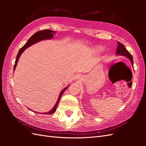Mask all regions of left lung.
<instances>
[{"instance_id":"8db88e82","label":"left lung","mask_w":146,"mask_h":146,"mask_svg":"<svg viewBox=\"0 0 146 146\" xmlns=\"http://www.w3.org/2000/svg\"><path fill=\"white\" fill-rule=\"evenodd\" d=\"M116 53L117 54H120L122 56H124L129 58L130 61H131L132 64H133V57L132 54L127 50L126 48H125L124 45L122 43L120 42H118V47L116 50Z\"/></svg>"}]
</instances>
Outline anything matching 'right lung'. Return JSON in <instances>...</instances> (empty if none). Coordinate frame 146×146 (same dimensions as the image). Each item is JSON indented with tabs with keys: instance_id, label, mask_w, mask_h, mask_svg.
I'll list each match as a JSON object with an SVG mask.
<instances>
[{
	"instance_id": "add662e5",
	"label": "right lung",
	"mask_w": 146,
	"mask_h": 146,
	"mask_svg": "<svg viewBox=\"0 0 146 146\" xmlns=\"http://www.w3.org/2000/svg\"><path fill=\"white\" fill-rule=\"evenodd\" d=\"M54 33H55V32L53 31H52V30L45 29V30L39 31L36 32V33L34 34V35L28 39V41H27V42L25 44H24V46H23V47H22V48L19 49V51L18 53H17V57H16V60H15V64H14V71L15 70V67H16L17 61H18V60H19V57L21 56V54L23 53V52L24 50H25V49H26V48H27L29 47V46H31L32 44H35V43L37 42H38V41H41V40H43V39H50V38H52V37H53V34H54ZM67 88H68V87L65 88L64 90H62V92H61V94H60V96H59V98H58V100H57V102H56V104H55L54 107L52 108V110L49 111V112L45 113L44 114L51 115V114H52V113L55 112L56 110L57 105H58L59 101H60V98H61V97L62 96V95H63L64 92L67 89Z\"/></svg>"
}]
</instances>
